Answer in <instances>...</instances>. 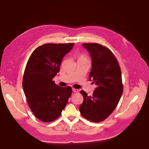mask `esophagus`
Listing matches in <instances>:
<instances>
[{
  "label": "esophagus",
  "instance_id": "obj_1",
  "mask_svg": "<svg viewBox=\"0 0 149 149\" xmlns=\"http://www.w3.org/2000/svg\"><path fill=\"white\" fill-rule=\"evenodd\" d=\"M72 91L74 92V93H78V89H76V88H72Z\"/></svg>",
  "mask_w": 149,
  "mask_h": 149
}]
</instances>
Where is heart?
<instances>
[{
    "label": "heart",
    "mask_w": 149,
    "mask_h": 149,
    "mask_svg": "<svg viewBox=\"0 0 149 149\" xmlns=\"http://www.w3.org/2000/svg\"><path fill=\"white\" fill-rule=\"evenodd\" d=\"M81 58H84V59H86V56H84V55H80L79 56V59H81Z\"/></svg>",
    "instance_id": "heart-1"
}]
</instances>
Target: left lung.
Returning a JSON list of instances; mask_svg holds the SVG:
<instances>
[{"mask_svg":"<svg viewBox=\"0 0 149 149\" xmlns=\"http://www.w3.org/2000/svg\"><path fill=\"white\" fill-rule=\"evenodd\" d=\"M82 46L91 57L89 80L97 87L91 96L81 91L84 101L79 110L84 118L98 123L113 113L120 100L123 91L121 72L116 57L107 48L95 43Z\"/></svg>","mask_w":149,"mask_h":149,"instance_id":"8db88e82","label":"left lung"}]
</instances>
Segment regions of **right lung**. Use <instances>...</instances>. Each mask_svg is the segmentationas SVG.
<instances>
[{
	"label": "right lung",
	"instance_id": "right-lung-1",
	"mask_svg": "<svg viewBox=\"0 0 149 149\" xmlns=\"http://www.w3.org/2000/svg\"><path fill=\"white\" fill-rule=\"evenodd\" d=\"M74 43L47 44L38 47L27 62L23 90L29 107L39 120L49 123L58 118L71 95V87H61L52 79L59 72L61 61Z\"/></svg>",
	"mask_w": 149,
	"mask_h": 149
}]
</instances>
